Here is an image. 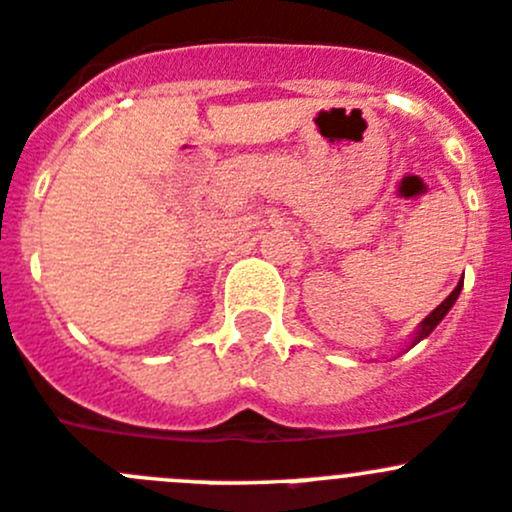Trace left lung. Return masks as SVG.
I'll list each match as a JSON object with an SVG mask.
<instances>
[{
  "label": "left lung",
  "mask_w": 512,
  "mask_h": 512,
  "mask_svg": "<svg viewBox=\"0 0 512 512\" xmlns=\"http://www.w3.org/2000/svg\"><path fill=\"white\" fill-rule=\"evenodd\" d=\"M460 291H462V281L455 286V291H452V294L447 296V299L442 301V304L437 306L435 311H432V314L425 316V321H422V324H420V329H417V334H415V337H412V347H415L417 342H422V339H425V337H430L432 329H435V326L440 324L442 319H445L447 311L452 309V304H455V301H457V296H460Z\"/></svg>",
  "instance_id": "obj_1"
}]
</instances>
